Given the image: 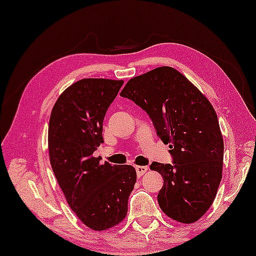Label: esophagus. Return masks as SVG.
Returning a JSON list of instances; mask_svg holds the SVG:
<instances>
[{
	"label": "esophagus",
	"mask_w": 256,
	"mask_h": 256,
	"mask_svg": "<svg viewBox=\"0 0 256 256\" xmlns=\"http://www.w3.org/2000/svg\"><path fill=\"white\" fill-rule=\"evenodd\" d=\"M148 170V166H136V171L138 176H142V174H146V171Z\"/></svg>",
	"instance_id": "34e87169"
}]
</instances>
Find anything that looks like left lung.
<instances>
[{
  "label": "left lung",
  "instance_id": "1",
  "mask_svg": "<svg viewBox=\"0 0 256 256\" xmlns=\"http://www.w3.org/2000/svg\"><path fill=\"white\" fill-rule=\"evenodd\" d=\"M120 96L150 115L158 136L171 148L174 164H150L163 177L158 196L162 212L179 223L196 222L210 208L222 179L224 142L215 109L170 66L131 78Z\"/></svg>",
  "mask_w": 256,
  "mask_h": 256
}]
</instances>
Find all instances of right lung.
<instances>
[{
    "label": "right lung",
    "instance_id": "add662e5",
    "mask_svg": "<svg viewBox=\"0 0 256 256\" xmlns=\"http://www.w3.org/2000/svg\"><path fill=\"white\" fill-rule=\"evenodd\" d=\"M123 80L85 78L72 84L52 106L49 160L60 190L78 218L92 230L120 224L136 182L132 166L100 163L93 152L104 144L102 124Z\"/></svg>",
    "mask_w": 256,
    "mask_h": 256
}]
</instances>
